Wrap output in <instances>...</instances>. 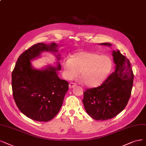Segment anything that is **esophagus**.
I'll return each instance as SVG.
<instances>
[{
	"label": "esophagus",
	"mask_w": 146,
	"mask_h": 146,
	"mask_svg": "<svg viewBox=\"0 0 146 146\" xmlns=\"http://www.w3.org/2000/svg\"><path fill=\"white\" fill-rule=\"evenodd\" d=\"M76 85V84H74V83H73V82L70 83V84H69V88H72L74 87Z\"/></svg>",
	"instance_id": "esophagus-1"
}]
</instances>
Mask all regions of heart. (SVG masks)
Here are the masks:
<instances>
[{"label":"heart","mask_w":146,"mask_h":146,"mask_svg":"<svg viewBox=\"0 0 146 146\" xmlns=\"http://www.w3.org/2000/svg\"><path fill=\"white\" fill-rule=\"evenodd\" d=\"M65 77L71 80L76 77L79 72L85 84L96 87L102 84L111 71L112 61L107 55H100L91 52L74 53L71 59L63 63Z\"/></svg>","instance_id":"1"}]
</instances>
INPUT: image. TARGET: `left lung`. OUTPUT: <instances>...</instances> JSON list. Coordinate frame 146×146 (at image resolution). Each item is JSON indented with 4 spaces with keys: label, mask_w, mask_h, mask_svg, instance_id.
Returning a JSON list of instances; mask_svg holds the SVG:
<instances>
[{
    "label": "left lung",
    "mask_w": 146,
    "mask_h": 146,
    "mask_svg": "<svg viewBox=\"0 0 146 146\" xmlns=\"http://www.w3.org/2000/svg\"><path fill=\"white\" fill-rule=\"evenodd\" d=\"M100 44L111 46L108 42ZM112 56L114 72L99 87L87 89L84 93L82 102L86 112L96 120L115 117L125 108L131 95L133 73L130 61L118 50L113 51Z\"/></svg>",
    "instance_id": "left-lung-1"
}]
</instances>
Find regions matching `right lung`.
Masks as SVG:
<instances>
[{
    "instance_id": "obj_1",
    "label": "right lung",
    "mask_w": 146,
    "mask_h": 146,
    "mask_svg": "<svg viewBox=\"0 0 146 146\" xmlns=\"http://www.w3.org/2000/svg\"><path fill=\"white\" fill-rule=\"evenodd\" d=\"M58 47L55 42L34 44L21 54L12 72L13 94L16 105L32 120H52L60 110L68 91V82L58 76L57 71L61 69L59 61L56 67L48 66L42 70L33 68L31 62L43 52L54 53L59 61L60 54L55 55Z\"/></svg>"
}]
</instances>
